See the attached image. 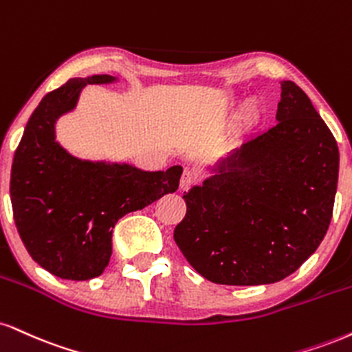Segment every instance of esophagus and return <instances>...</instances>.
<instances>
[{
  "label": "esophagus",
  "mask_w": 352,
  "mask_h": 352,
  "mask_svg": "<svg viewBox=\"0 0 352 352\" xmlns=\"http://www.w3.org/2000/svg\"><path fill=\"white\" fill-rule=\"evenodd\" d=\"M197 184V177L192 170H185L182 173V179H180V190H188L192 185Z\"/></svg>",
  "instance_id": "34e87169"
}]
</instances>
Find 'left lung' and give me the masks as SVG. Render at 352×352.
Masks as SVG:
<instances>
[{
    "mask_svg": "<svg viewBox=\"0 0 352 352\" xmlns=\"http://www.w3.org/2000/svg\"><path fill=\"white\" fill-rule=\"evenodd\" d=\"M278 122L254 135L185 192L173 239L190 265L221 285H265L316 251L333 217L340 172L334 135L298 85L280 82Z\"/></svg>",
    "mask_w": 352,
    "mask_h": 352,
    "instance_id": "obj_1",
    "label": "left lung"
}]
</instances>
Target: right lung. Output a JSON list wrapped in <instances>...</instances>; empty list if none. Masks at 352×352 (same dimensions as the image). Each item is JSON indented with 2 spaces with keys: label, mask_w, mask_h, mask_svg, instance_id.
Instances as JSON below:
<instances>
[{
  "label": "right lung",
  "mask_w": 352,
  "mask_h": 352,
  "mask_svg": "<svg viewBox=\"0 0 352 352\" xmlns=\"http://www.w3.org/2000/svg\"><path fill=\"white\" fill-rule=\"evenodd\" d=\"M113 75L70 78L47 93L29 118L11 168V205L18 232L41 267L67 280H90L111 257L113 228L179 188L184 168L149 172L126 162L72 155L55 139V122L74 111L87 85Z\"/></svg>",
  "instance_id": "1"
}]
</instances>
